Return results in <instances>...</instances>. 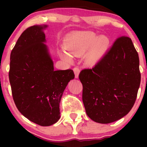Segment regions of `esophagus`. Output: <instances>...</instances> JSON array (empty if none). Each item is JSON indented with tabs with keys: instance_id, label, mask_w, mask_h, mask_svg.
Masks as SVG:
<instances>
[{
	"instance_id": "1",
	"label": "esophagus",
	"mask_w": 147,
	"mask_h": 147,
	"mask_svg": "<svg viewBox=\"0 0 147 147\" xmlns=\"http://www.w3.org/2000/svg\"><path fill=\"white\" fill-rule=\"evenodd\" d=\"M74 71L75 74V78H78L79 77V74H80V69L78 67H75L74 68Z\"/></svg>"
}]
</instances>
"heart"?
Listing matches in <instances>:
<instances>
[{"label":"heart","instance_id":"heart-1","mask_svg":"<svg viewBox=\"0 0 147 147\" xmlns=\"http://www.w3.org/2000/svg\"><path fill=\"white\" fill-rule=\"evenodd\" d=\"M110 45V40L106 36H98L93 32H79L67 37L64 41V49L60 56L68 63L72 61L73 55H82L88 51L86 61L88 64L94 65L104 57Z\"/></svg>","mask_w":147,"mask_h":147}]
</instances>
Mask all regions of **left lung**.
Segmentation results:
<instances>
[{
  "label": "left lung",
  "instance_id": "1",
  "mask_svg": "<svg viewBox=\"0 0 147 147\" xmlns=\"http://www.w3.org/2000/svg\"><path fill=\"white\" fill-rule=\"evenodd\" d=\"M82 100L94 122L108 124L132 109L140 83L139 57L129 37L118 38L92 69L82 70Z\"/></svg>",
  "mask_w": 147,
  "mask_h": 147
}]
</instances>
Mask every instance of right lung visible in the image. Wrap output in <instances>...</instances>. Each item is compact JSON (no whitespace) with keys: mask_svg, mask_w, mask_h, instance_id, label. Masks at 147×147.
Returning a JSON list of instances; mask_svg holds the SVG:
<instances>
[{"mask_svg":"<svg viewBox=\"0 0 147 147\" xmlns=\"http://www.w3.org/2000/svg\"><path fill=\"white\" fill-rule=\"evenodd\" d=\"M34 25L21 34L11 53L9 81L19 111L30 121L48 126L60 118L59 103L73 70H54L43 30Z\"/></svg>","mask_w":147,"mask_h":147,"instance_id":"obj_1","label":"right lung"}]
</instances>
